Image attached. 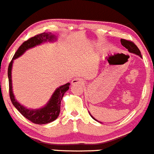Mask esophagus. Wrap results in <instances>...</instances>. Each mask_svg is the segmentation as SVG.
<instances>
[{
  "label": "esophagus",
  "mask_w": 154,
  "mask_h": 154,
  "mask_svg": "<svg viewBox=\"0 0 154 154\" xmlns=\"http://www.w3.org/2000/svg\"><path fill=\"white\" fill-rule=\"evenodd\" d=\"M84 81L83 79H82L81 78H76V79H74L72 81V85H83Z\"/></svg>",
  "instance_id": "obj_1"
}]
</instances>
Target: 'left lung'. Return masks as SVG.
<instances>
[{
	"instance_id": "1",
	"label": "left lung",
	"mask_w": 154,
	"mask_h": 154,
	"mask_svg": "<svg viewBox=\"0 0 154 154\" xmlns=\"http://www.w3.org/2000/svg\"><path fill=\"white\" fill-rule=\"evenodd\" d=\"M121 43H122V45L123 47H125V48L128 50V51L131 52V53H135V54H136V55H139L140 57H142V55H141V53H140V50H139V48L137 47V46H136L134 42H131V41H129V40H126V39H121ZM91 117L94 120L97 121V120L95 119V118H93L92 116H91Z\"/></svg>"
}]
</instances>
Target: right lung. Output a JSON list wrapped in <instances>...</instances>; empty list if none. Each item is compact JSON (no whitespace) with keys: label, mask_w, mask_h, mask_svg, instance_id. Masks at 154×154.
<instances>
[{"label":"right lung","mask_w":154,"mask_h":154,"mask_svg":"<svg viewBox=\"0 0 154 154\" xmlns=\"http://www.w3.org/2000/svg\"><path fill=\"white\" fill-rule=\"evenodd\" d=\"M55 38V35H52L51 33H41V34L36 35L34 37H32L28 40L25 41L19 47L18 50L16 51L12 61L9 63L8 66V78H9V97H10L11 101L12 104L16 107L18 110L25 118L27 119L32 122L38 125L47 124L58 118L60 112V108H61V101L62 99L63 96L67 91L69 89V83L66 84L63 86L59 87L54 92L53 96L50 99V101L47 103V105L43 108L38 109V110H29L22 106L15 99L14 95L12 93V79H11V70H12V66L13 60L18 58L20 55L24 53L26 50L38 45L41 43L46 42V41H53Z\"/></svg>","instance_id":"obj_1"}]
</instances>
